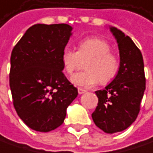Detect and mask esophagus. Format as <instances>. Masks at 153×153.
I'll list each match as a JSON object with an SVG mask.
<instances>
[{
  "label": "esophagus",
  "instance_id": "obj_1",
  "mask_svg": "<svg viewBox=\"0 0 153 153\" xmlns=\"http://www.w3.org/2000/svg\"><path fill=\"white\" fill-rule=\"evenodd\" d=\"M77 91H78V93L79 94H83V93H85L86 91L85 90V89H83V88H78L77 89Z\"/></svg>",
  "mask_w": 153,
  "mask_h": 153
}]
</instances>
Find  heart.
Wrapping results in <instances>:
<instances>
[{
  "instance_id": "b5f03b06",
  "label": "heart",
  "mask_w": 153,
  "mask_h": 153,
  "mask_svg": "<svg viewBox=\"0 0 153 153\" xmlns=\"http://www.w3.org/2000/svg\"><path fill=\"white\" fill-rule=\"evenodd\" d=\"M80 59H88L85 63V70L75 74L71 82L75 85L90 88L100 82L106 84L117 74L119 58L111 51L110 44L99 37H88L77 43V51L71 48L63 49L62 63L64 72L72 75L80 63Z\"/></svg>"
}]
</instances>
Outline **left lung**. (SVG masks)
<instances>
[{
  "mask_svg": "<svg viewBox=\"0 0 153 153\" xmlns=\"http://www.w3.org/2000/svg\"><path fill=\"white\" fill-rule=\"evenodd\" d=\"M120 52V68L114 79L104 90L95 91L99 102L91 117L105 133L121 132L132 124L140 111L145 90L141 51L120 30L110 27Z\"/></svg>",
  "mask_w": 153,
  "mask_h": 153,
  "instance_id": "8db88e82",
  "label": "left lung"
}]
</instances>
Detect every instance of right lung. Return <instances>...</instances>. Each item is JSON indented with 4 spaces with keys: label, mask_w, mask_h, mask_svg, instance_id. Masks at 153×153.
I'll use <instances>...</instances> for the list:
<instances>
[{
    "label": "right lung",
    "mask_w": 153,
    "mask_h": 153,
    "mask_svg": "<svg viewBox=\"0 0 153 153\" xmlns=\"http://www.w3.org/2000/svg\"><path fill=\"white\" fill-rule=\"evenodd\" d=\"M66 24L34 25L14 47L10 86L14 107L33 130L48 132L63 123L77 89L62 73V53L71 36Z\"/></svg>",
    "instance_id": "obj_1"
}]
</instances>
